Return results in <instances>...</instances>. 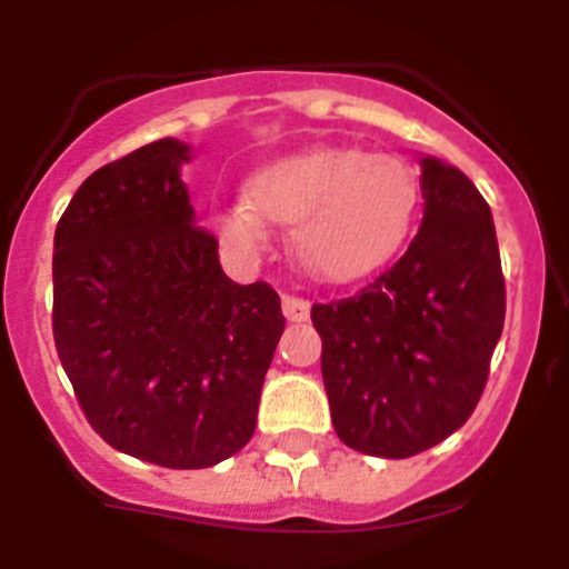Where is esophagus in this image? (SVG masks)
I'll return each mask as SVG.
<instances>
[{"label":"esophagus","instance_id":"1","mask_svg":"<svg viewBox=\"0 0 569 569\" xmlns=\"http://www.w3.org/2000/svg\"><path fill=\"white\" fill-rule=\"evenodd\" d=\"M283 313L289 321H306L308 313H311V302L306 297L283 295Z\"/></svg>","mask_w":569,"mask_h":569}]
</instances>
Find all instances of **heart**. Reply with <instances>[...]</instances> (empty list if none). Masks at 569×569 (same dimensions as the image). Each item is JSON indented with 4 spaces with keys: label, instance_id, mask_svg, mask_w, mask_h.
<instances>
[{
    "label": "heart",
    "instance_id": "b5f03b06",
    "mask_svg": "<svg viewBox=\"0 0 569 569\" xmlns=\"http://www.w3.org/2000/svg\"><path fill=\"white\" fill-rule=\"evenodd\" d=\"M244 200L217 214L228 244L258 248L263 220L278 222L291 228V248L308 272L341 278L399 242L416 206V181L391 153L311 148L252 176Z\"/></svg>",
    "mask_w": 569,
    "mask_h": 569
}]
</instances>
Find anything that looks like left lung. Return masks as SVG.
<instances>
[{"label": "left lung", "mask_w": 569, "mask_h": 569, "mask_svg": "<svg viewBox=\"0 0 569 569\" xmlns=\"http://www.w3.org/2000/svg\"><path fill=\"white\" fill-rule=\"evenodd\" d=\"M421 194V228L391 267L311 308L338 438L388 460L468 421L507 313L496 226L473 181L423 157Z\"/></svg>", "instance_id": "1"}]
</instances>
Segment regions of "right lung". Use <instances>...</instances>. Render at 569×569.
Listing matches in <instances>:
<instances>
[{"label": "right lung", "instance_id": "right-lung-1", "mask_svg": "<svg viewBox=\"0 0 569 569\" xmlns=\"http://www.w3.org/2000/svg\"><path fill=\"white\" fill-rule=\"evenodd\" d=\"M164 137L84 178L54 231V343L90 427L162 468L228 460L256 432L286 319L222 272Z\"/></svg>", "mask_w": 569, "mask_h": 569}]
</instances>
